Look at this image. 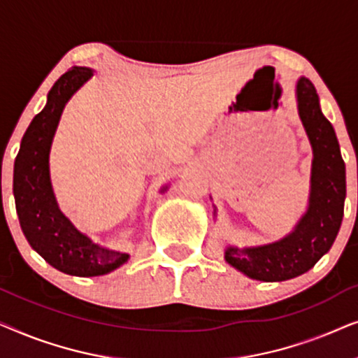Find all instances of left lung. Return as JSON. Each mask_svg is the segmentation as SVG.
<instances>
[{"mask_svg":"<svg viewBox=\"0 0 358 358\" xmlns=\"http://www.w3.org/2000/svg\"><path fill=\"white\" fill-rule=\"evenodd\" d=\"M296 102L313 148L310 205L285 238L262 246L224 249L229 266L254 280L282 282L310 271L334 244L344 217L345 164L339 141L322 115L315 86L305 76L296 81Z\"/></svg>","mask_w":358,"mask_h":358,"instance_id":"obj_1","label":"left lung"}]
</instances>
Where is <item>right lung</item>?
<instances>
[{
	"instance_id": "1",
	"label": "right lung",
	"mask_w": 358,
	"mask_h": 358,
	"mask_svg": "<svg viewBox=\"0 0 358 358\" xmlns=\"http://www.w3.org/2000/svg\"><path fill=\"white\" fill-rule=\"evenodd\" d=\"M94 75L73 66L48 91L47 104L34 117L14 161L13 192L24 236L52 267L78 277L104 275L129 261V254L99 246L81 233L58 207L50 182V148L71 96ZM168 187L161 189V192Z\"/></svg>"
}]
</instances>
